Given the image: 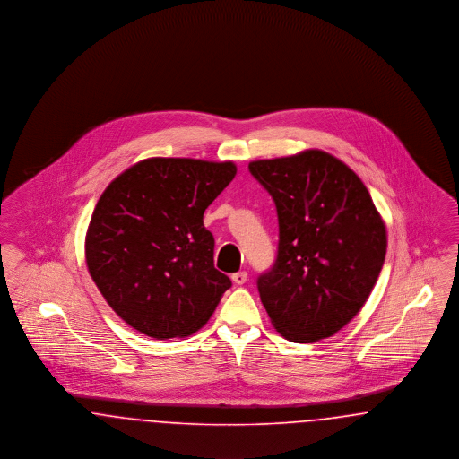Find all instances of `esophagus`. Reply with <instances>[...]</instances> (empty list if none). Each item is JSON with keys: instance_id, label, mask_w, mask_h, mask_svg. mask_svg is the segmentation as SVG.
Instances as JSON below:
<instances>
[{"instance_id": "obj_1", "label": "esophagus", "mask_w": 459, "mask_h": 459, "mask_svg": "<svg viewBox=\"0 0 459 459\" xmlns=\"http://www.w3.org/2000/svg\"><path fill=\"white\" fill-rule=\"evenodd\" d=\"M232 281H234V284L236 285L246 284V281H247V272H238V273H234V275H232Z\"/></svg>"}]
</instances>
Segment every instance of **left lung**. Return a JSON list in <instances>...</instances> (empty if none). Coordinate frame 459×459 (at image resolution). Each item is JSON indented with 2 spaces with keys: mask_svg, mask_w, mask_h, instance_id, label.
<instances>
[{
  "mask_svg": "<svg viewBox=\"0 0 459 459\" xmlns=\"http://www.w3.org/2000/svg\"><path fill=\"white\" fill-rule=\"evenodd\" d=\"M249 172L279 219L277 260L258 277L273 327L299 344L337 333L367 303L385 260V225L368 189L320 150L251 161Z\"/></svg>",
  "mask_w": 459,
  "mask_h": 459,
  "instance_id": "obj_1",
  "label": "left lung"
}]
</instances>
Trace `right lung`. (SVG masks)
<instances>
[{"instance_id":"1","label":"right lung","mask_w":459,"mask_h":459,"mask_svg":"<svg viewBox=\"0 0 459 459\" xmlns=\"http://www.w3.org/2000/svg\"><path fill=\"white\" fill-rule=\"evenodd\" d=\"M236 172L232 161L148 158L100 197L86 234L89 273L137 332L187 337L232 285L213 264L215 239L203 215Z\"/></svg>"}]
</instances>
